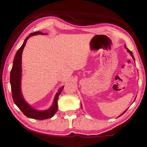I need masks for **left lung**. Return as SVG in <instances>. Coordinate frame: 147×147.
<instances>
[{
	"label": "left lung",
	"instance_id": "1",
	"mask_svg": "<svg viewBox=\"0 0 147 147\" xmlns=\"http://www.w3.org/2000/svg\"><path fill=\"white\" fill-rule=\"evenodd\" d=\"M125 48H126V46H125ZM127 52H129V53H130V54H131V55L132 56V57L134 58V55H133V53H132V52H131V51H130V50H129V49H127ZM125 112H124V113H125ZM124 113H123V114H124ZM123 114H122V115H123ZM120 116H121V115H120Z\"/></svg>",
	"mask_w": 147,
	"mask_h": 147
}]
</instances>
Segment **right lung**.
Instances as JSON below:
<instances>
[{
    "instance_id": "obj_1",
    "label": "right lung",
    "mask_w": 147,
    "mask_h": 147,
    "mask_svg": "<svg viewBox=\"0 0 147 147\" xmlns=\"http://www.w3.org/2000/svg\"><path fill=\"white\" fill-rule=\"evenodd\" d=\"M44 34L42 32L36 31L32 33L29 34L24 41V42L21 46L20 48L17 51L16 55L13 59L12 68H11L10 72V85L11 90V95H12V98L14 103L17 105L22 113L28 118H33V119L37 120H44L48 119V118H52L56 113L58 107H57V99L59 95L61 94L64 86H63L59 90L54 98V101L52 106L50 107L48 110L38 111L35 109H32V107L27 104L24 99L23 98L22 92H21V76H22V55L25 44H26L27 39L30 36L35 35V34Z\"/></svg>"
}]
</instances>
